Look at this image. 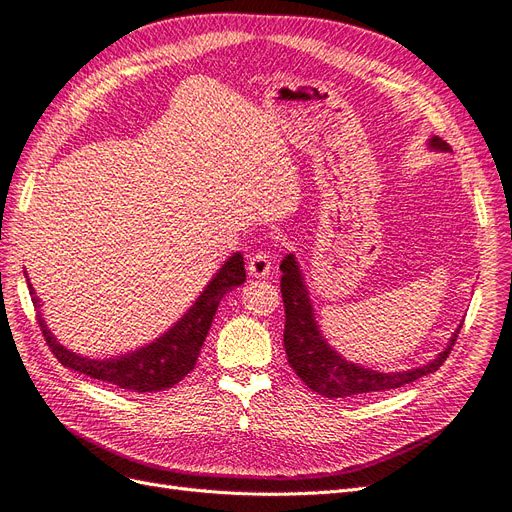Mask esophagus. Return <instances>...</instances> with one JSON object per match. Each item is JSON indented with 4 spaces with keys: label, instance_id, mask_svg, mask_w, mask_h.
I'll list each match as a JSON object with an SVG mask.
<instances>
[{
    "label": "esophagus",
    "instance_id": "obj_1",
    "mask_svg": "<svg viewBox=\"0 0 512 512\" xmlns=\"http://www.w3.org/2000/svg\"><path fill=\"white\" fill-rule=\"evenodd\" d=\"M272 270V257L266 251H257L249 259V274L255 278H266Z\"/></svg>",
    "mask_w": 512,
    "mask_h": 512
}]
</instances>
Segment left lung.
<instances>
[{
    "mask_svg": "<svg viewBox=\"0 0 512 512\" xmlns=\"http://www.w3.org/2000/svg\"><path fill=\"white\" fill-rule=\"evenodd\" d=\"M427 148L440 153H453L451 146L438 136L427 140ZM280 270H283L280 293H283L285 304V351L289 366L302 378V383H306L312 391L325 395V398H346V395L395 389L436 372L444 364V359L449 357L459 329L464 325L459 323L447 349L438 353L432 361H427L425 366L402 372H376L372 368L353 364V361H346L321 336L300 263L293 253L283 259Z\"/></svg>",
    "mask_w": 512,
    "mask_h": 512,
    "instance_id": "obj_1",
    "label": "left lung"
}]
</instances>
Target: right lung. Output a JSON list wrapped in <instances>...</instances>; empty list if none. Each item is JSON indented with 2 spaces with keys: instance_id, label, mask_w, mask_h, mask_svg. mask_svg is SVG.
Returning <instances> with one entry per match:
<instances>
[{
  "instance_id": "obj_1",
  "label": "right lung",
  "mask_w": 512,
  "mask_h": 512,
  "mask_svg": "<svg viewBox=\"0 0 512 512\" xmlns=\"http://www.w3.org/2000/svg\"><path fill=\"white\" fill-rule=\"evenodd\" d=\"M244 280V259L240 253H234L219 268V272L212 276L206 289L200 293V298L193 302V306L166 334H161L157 340L140 346L136 351L110 359H89L65 349L51 334V329L46 327L42 312L38 315V323L46 338V344L51 346L53 355L65 368L129 391H163L170 389L178 381H183L195 368V361L200 357L202 344L208 336V329L212 325L214 312L219 308V302L227 291L240 287ZM27 285L31 300H34L36 308H40V300L34 287H31L29 278Z\"/></svg>"
}]
</instances>
